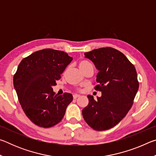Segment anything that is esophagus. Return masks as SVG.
<instances>
[{
  "mask_svg": "<svg viewBox=\"0 0 156 156\" xmlns=\"http://www.w3.org/2000/svg\"><path fill=\"white\" fill-rule=\"evenodd\" d=\"M73 99H76V98H78V97H80V95H78V94H75V95H73Z\"/></svg>",
  "mask_w": 156,
  "mask_h": 156,
  "instance_id": "esophagus-1",
  "label": "esophagus"
}]
</instances>
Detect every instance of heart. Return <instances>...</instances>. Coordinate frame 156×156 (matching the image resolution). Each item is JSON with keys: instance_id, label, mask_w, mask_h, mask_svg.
<instances>
[{"instance_id": "b5f03b06", "label": "heart", "mask_w": 156, "mask_h": 156, "mask_svg": "<svg viewBox=\"0 0 156 156\" xmlns=\"http://www.w3.org/2000/svg\"><path fill=\"white\" fill-rule=\"evenodd\" d=\"M90 65H91V63L89 62L88 61H86V60H82V61H80V63H79V67H80L81 70H83L84 68L87 67V66Z\"/></svg>"}]
</instances>
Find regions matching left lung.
Wrapping results in <instances>:
<instances>
[{"mask_svg": "<svg viewBox=\"0 0 156 156\" xmlns=\"http://www.w3.org/2000/svg\"><path fill=\"white\" fill-rule=\"evenodd\" d=\"M99 71L95 89L101 97L88 95L89 104L82 111L84 120L96 131L113 127L122 120L132 107L139 88L134 65L125 55L112 47L84 53Z\"/></svg>", "mask_w": 156, "mask_h": 156, "instance_id": "8db88e82", "label": "left lung"}]
</instances>
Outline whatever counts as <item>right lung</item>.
I'll use <instances>...</instances> for the list:
<instances>
[{"label": "right lung", "mask_w": 156, "mask_h": 156, "mask_svg": "<svg viewBox=\"0 0 156 156\" xmlns=\"http://www.w3.org/2000/svg\"><path fill=\"white\" fill-rule=\"evenodd\" d=\"M73 58L64 51L39 50L22 60L14 76V86L20 104L29 119L49 128L60 122L73 96H58L52 87Z\"/></svg>", "instance_id": "add662e5"}]
</instances>
